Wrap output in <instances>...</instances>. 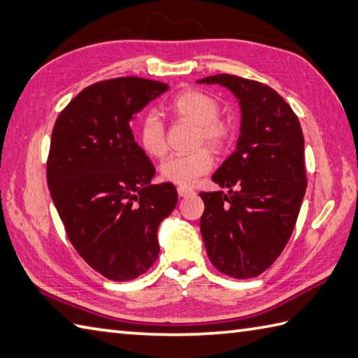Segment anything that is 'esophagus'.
Listing matches in <instances>:
<instances>
[{"label":"esophagus","instance_id":"esophagus-1","mask_svg":"<svg viewBox=\"0 0 358 358\" xmlns=\"http://www.w3.org/2000/svg\"><path fill=\"white\" fill-rule=\"evenodd\" d=\"M177 191H178V195H180V196H185V199H186V196H191V195H195V191H194V189H191V187H185V186H180V187L177 189Z\"/></svg>","mask_w":358,"mask_h":358}]
</instances>
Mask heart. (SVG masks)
I'll use <instances>...</instances> for the list:
<instances>
[{
  "mask_svg": "<svg viewBox=\"0 0 358 358\" xmlns=\"http://www.w3.org/2000/svg\"><path fill=\"white\" fill-rule=\"evenodd\" d=\"M166 110L175 118L196 124V144L206 143L217 150L231 143L234 129L220 115V104L214 96L199 89H187L175 95L167 103ZM141 149L152 158H162L166 150L164 126L158 117H144L138 129ZM214 164V157L206 148L196 149L192 154L167 158L159 167L162 178L178 186H192L201 175L208 173Z\"/></svg>",
  "mask_w": 358,
  "mask_h": 358,
  "instance_id": "1",
  "label": "heart"
}]
</instances>
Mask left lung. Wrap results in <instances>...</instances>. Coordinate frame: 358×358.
<instances>
[{
  "label": "left lung",
  "instance_id": "8db88e82",
  "mask_svg": "<svg viewBox=\"0 0 358 358\" xmlns=\"http://www.w3.org/2000/svg\"><path fill=\"white\" fill-rule=\"evenodd\" d=\"M238 98L237 150L212 180L229 191L200 192L201 237L210 263L234 278L260 275L285 249L306 192L300 121L272 87L237 75L201 78Z\"/></svg>",
  "mask_w": 358,
  "mask_h": 358
}]
</instances>
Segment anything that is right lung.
Wrapping results in <instances>:
<instances>
[{
    "mask_svg": "<svg viewBox=\"0 0 358 358\" xmlns=\"http://www.w3.org/2000/svg\"><path fill=\"white\" fill-rule=\"evenodd\" d=\"M164 83L123 77L83 89L53 126L48 186L72 246L113 281L155 263L158 226L177 206L172 183L150 185L155 167L135 143L132 118Z\"/></svg>",
    "mask_w": 358,
    "mask_h": 358,
    "instance_id": "right-lung-1",
    "label": "right lung"
}]
</instances>
